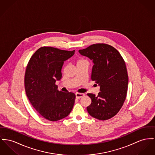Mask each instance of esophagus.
I'll return each instance as SVG.
<instances>
[{"mask_svg":"<svg viewBox=\"0 0 155 155\" xmlns=\"http://www.w3.org/2000/svg\"><path fill=\"white\" fill-rule=\"evenodd\" d=\"M75 94H76V99H80V98H81L82 97L84 96V93H79V92H76V93H75Z\"/></svg>","mask_w":155,"mask_h":155,"instance_id":"1","label":"esophagus"}]
</instances>
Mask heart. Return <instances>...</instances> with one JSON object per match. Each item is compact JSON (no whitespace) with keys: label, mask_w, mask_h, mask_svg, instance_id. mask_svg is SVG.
I'll return each mask as SVG.
<instances>
[{"label":"heart","mask_w":155,"mask_h":155,"mask_svg":"<svg viewBox=\"0 0 155 155\" xmlns=\"http://www.w3.org/2000/svg\"><path fill=\"white\" fill-rule=\"evenodd\" d=\"M83 60H84V59H79V61H83Z\"/></svg>","instance_id":"1"}]
</instances>
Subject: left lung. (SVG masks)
<instances>
[{"label":"left lung","instance_id":"obj_1","mask_svg":"<svg viewBox=\"0 0 155 155\" xmlns=\"http://www.w3.org/2000/svg\"><path fill=\"white\" fill-rule=\"evenodd\" d=\"M79 52L93 61L91 79L100 86L97 96L87 94L92 100L87 110L96 119L108 120L119 112L126 97L129 78L125 62L117 50L106 43L93 44Z\"/></svg>","mask_w":155,"mask_h":155}]
</instances>
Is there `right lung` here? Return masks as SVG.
I'll return each instance as SVG.
<instances>
[{"label":"right lung","mask_w":155,"mask_h":155,"mask_svg":"<svg viewBox=\"0 0 155 155\" xmlns=\"http://www.w3.org/2000/svg\"><path fill=\"white\" fill-rule=\"evenodd\" d=\"M74 52L51 46L41 47L31 56L26 66V95L36 111L48 120H59L72 110L76 95L58 91L55 83L62 78L64 61L72 56Z\"/></svg>","instance_id":"1"}]
</instances>
